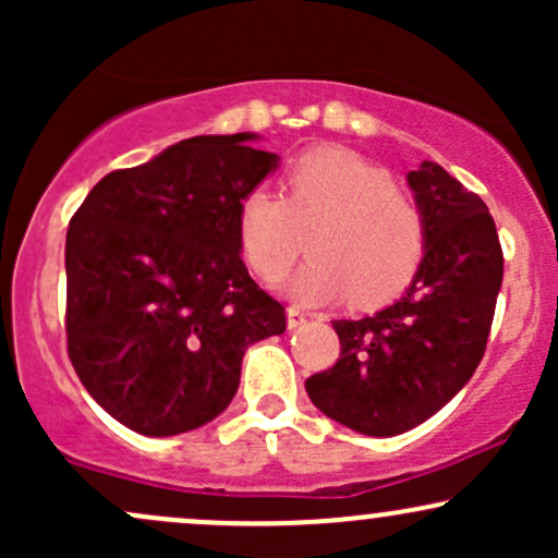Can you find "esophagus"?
<instances>
[{
  "label": "esophagus",
  "instance_id": "1",
  "mask_svg": "<svg viewBox=\"0 0 558 558\" xmlns=\"http://www.w3.org/2000/svg\"><path fill=\"white\" fill-rule=\"evenodd\" d=\"M286 317H288V330H296L306 323V315H304V312H299L296 306H288Z\"/></svg>",
  "mask_w": 558,
  "mask_h": 558
}]
</instances>
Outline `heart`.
Wrapping results in <instances>:
<instances>
[{
    "label": "heart",
    "mask_w": 558,
    "mask_h": 558,
    "mask_svg": "<svg viewBox=\"0 0 558 558\" xmlns=\"http://www.w3.org/2000/svg\"><path fill=\"white\" fill-rule=\"evenodd\" d=\"M310 233L312 259L288 283L301 306L354 296L375 306L409 286L425 254V217L393 178L349 149H315L286 172V196L257 185L239 207L243 259L265 283L283 280Z\"/></svg>",
    "instance_id": "obj_1"
}]
</instances>
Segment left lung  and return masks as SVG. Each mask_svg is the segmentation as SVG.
<instances>
[{"label":"left lung","instance_id":"1","mask_svg":"<svg viewBox=\"0 0 558 558\" xmlns=\"http://www.w3.org/2000/svg\"><path fill=\"white\" fill-rule=\"evenodd\" d=\"M425 217V254L401 299L362 319H336L341 356L306 380L325 417L375 438L430 420L475 375L504 280L485 202L435 162L407 172Z\"/></svg>","mask_w":558,"mask_h":558}]
</instances>
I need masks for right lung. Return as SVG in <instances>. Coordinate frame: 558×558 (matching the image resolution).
<instances>
[{"label":"right lung","instance_id":"1","mask_svg":"<svg viewBox=\"0 0 558 558\" xmlns=\"http://www.w3.org/2000/svg\"><path fill=\"white\" fill-rule=\"evenodd\" d=\"M257 138L178 141L101 178L70 220V362L141 435L189 433L226 412L248 345L286 330L283 304L241 259L243 196L280 162Z\"/></svg>","mask_w":558,"mask_h":558}]
</instances>
